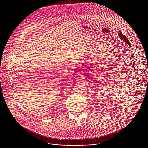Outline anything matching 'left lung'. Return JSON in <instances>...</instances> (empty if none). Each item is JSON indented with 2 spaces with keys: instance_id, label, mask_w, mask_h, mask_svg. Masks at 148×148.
I'll return each instance as SVG.
<instances>
[{
  "instance_id": "1",
  "label": "left lung",
  "mask_w": 148,
  "mask_h": 148,
  "mask_svg": "<svg viewBox=\"0 0 148 148\" xmlns=\"http://www.w3.org/2000/svg\"><path fill=\"white\" fill-rule=\"evenodd\" d=\"M119 37L121 38V39L122 40H123L124 42H125L127 44H128L127 45H129L130 47H132L131 44V43H130L129 40H128V38H127V37H126V36H124L120 31H119ZM137 85H138V81H137Z\"/></svg>"
}]
</instances>
